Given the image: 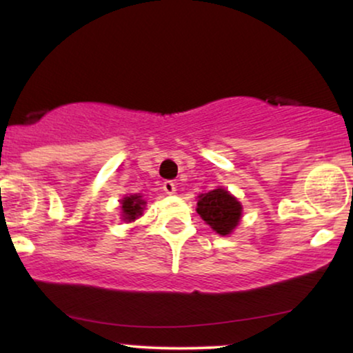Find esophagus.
<instances>
[{
	"label": "esophagus",
	"instance_id": "1",
	"mask_svg": "<svg viewBox=\"0 0 353 353\" xmlns=\"http://www.w3.org/2000/svg\"><path fill=\"white\" fill-rule=\"evenodd\" d=\"M163 191H165L167 194H175L176 185H175V183H173V181H170V180L163 181Z\"/></svg>",
	"mask_w": 353,
	"mask_h": 353
}]
</instances>
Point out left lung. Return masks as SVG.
I'll return each mask as SVG.
<instances>
[{"label":"left lung","instance_id":"obj_1","mask_svg":"<svg viewBox=\"0 0 353 353\" xmlns=\"http://www.w3.org/2000/svg\"><path fill=\"white\" fill-rule=\"evenodd\" d=\"M197 214L220 236L231 234L241 220L243 205L225 188H216L197 196Z\"/></svg>","mask_w":353,"mask_h":353}]
</instances>
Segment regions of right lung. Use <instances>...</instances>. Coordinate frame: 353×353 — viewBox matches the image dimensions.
I'll list each match as a JSON object with an SVG mask.
<instances>
[{"mask_svg": "<svg viewBox=\"0 0 353 353\" xmlns=\"http://www.w3.org/2000/svg\"><path fill=\"white\" fill-rule=\"evenodd\" d=\"M146 201L141 199L139 194H130L122 199V219L125 221H134L143 215Z\"/></svg>", "mask_w": 353, "mask_h": 353, "instance_id": "right-lung-1", "label": "right lung"}]
</instances>
